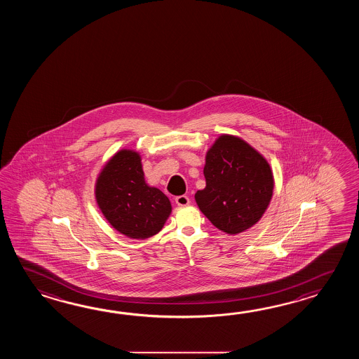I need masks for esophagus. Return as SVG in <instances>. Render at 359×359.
I'll use <instances>...</instances> for the list:
<instances>
[{
	"label": "esophagus",
	"mask_w": 359,
	"mask_h": 359,
	"mask_svg": "<svg viewBox=\"0 0 359 359\" xmlns=\"http://www.w3.org/2000/svg\"><path fill=\"white\" fill-rule=\"evenodd\" d=\"M176 204L178 206H187L190 204V198L186 195H181V196H177Z\"/></svg>",
	"instance_id": "obj_1"
}]
</instances>
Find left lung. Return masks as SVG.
<instances>
[{"mask_svg":"<svg viewBox=\"0 0 359 359\" xmlns=\"http://www.w3.org/2000/svg\"><path fill=\"white\" fill-rule=\"evenodd\" d=\"M205 189L195 194L201 213L229 235L252 229L272 200L275 178L262 154L243 138L223 133L206 151Z\"/></svg>","mask_w":359,"mask_h":359,"instance_id":"8db88e82","label":"left lung"}]
</instances>
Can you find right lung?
<instances>
[{
    "instance_id": "1",
    "label": "right lung",
    "mask_w": 359,
    "mask_h": 359,
    "mask_svg": "<svg viewBox=\"0 0 359 359\" xmlns=\"http://www.w3.org/2000/svg\"><path fill=\"white\" fill-rule=\"evenodd\" d=\"M95 198L111 227L130 238L156 235L172 213L169 198L146 183L141 155L132 149L107 161L95 183Z\"/></svg>"
}]
</instances>
